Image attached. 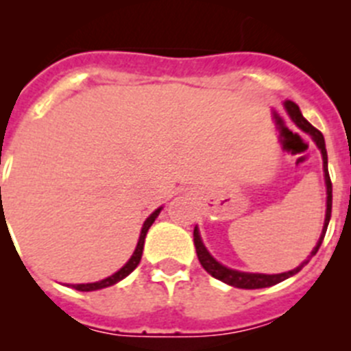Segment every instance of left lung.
<instances>
[{
	"label": "left lung",
	"mask_w": 351,
	"mask_h": 351,
	"mask_svg": "<svg viewBox=\"0 0 351 351\" xmlns=\"http://www.w3.org/2000/svg\"><path fill=\"white\" fill-rule=\"evenodd\" d=\"M285 107H287V112L290 114L291 119L295 121V125L299 126V128H302L304 132H308L309 135H313L316 145H318V147L322 149V153H324V151H325L324 135H322V133L318 132L315 126L309 125L308 121L304 119V116L300 114L299 107H297L295 104L287 101V104H285ZM325 154H327V153H325ZM325 165H327V161H325ZM327 172H328V170H327ZM327 176H328V173H325V179H327V195H328V197H327V218H325V221H327V219H330V216H328V210H330V206H332V197H330V193H332V182H330V178H327ZM328 184H330L331 186H328ZM328 187L331 188L330 191L328 190ZM328 202H330L331 204H328ZM325 232H327V226L324 228V235H325ZM193 237H195V247H197V256H198V260H200V263H202V267L206 269V271L209 272L213 278H216V280L223 281V283H226V285H232V287H235V288H246V290H253V288L272 287V285L287 280L288 276H291L293 272H297L304 265V263H302L300 267L293 269V271L283 272V274H247V272L232 271V269L223 267L221 263H218L216 260L213 258V256L209 255V251H207L206 246H204L202 239H200V235H198L197 228H195V232H193ZM322 241H324V237L320 239V243L316 244L315 251H311V255H315L316 251H318Z\"/></svg>",
	"instance_id": "obj_1"
}]
</instances>
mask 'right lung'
I'll return each mask as SVG.
<instances>
[{
	"label": "right lung",
	"instance_id": "add662e5",
	"mask_svg": "<svg viewBox=\"0 0 351 351\" xmlns=\"http://www.w3.org/2000/svg\"><path fill=\"white\" fill-rule=\"evenodd\" d=\"M158 213H160V209L154 210L151 216H149L147 219H145L144 226H142V232H141V237H138V243H137V247H135V253L132 255V258L128 260V262L125 263V267H121L119 271L116 272V274L108 276V278H105V280L101 281H96V283H86V285H73V288L75 290H80V291H93V290H100V288H107V287H112V285H116L117 281H121L123 278H126V276L130 274V272L135 271V267H137L138 263H141V258H142V250H144V239H145V234H147L149 226L153 225L154 218L158 216Z\"/></svg>",
	"mask_w": 351,
	"mask_h": 351
}]
</instances>
